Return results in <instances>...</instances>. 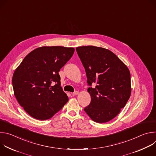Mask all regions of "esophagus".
<instances>
[{
    "instance_id": "esophagus-1",
    "label": "esophagus",
    "mask_w": 156,
    "mask_h": 156,
    "mask_svg": "<svg viewBox=\"0 0 156 156\" xmlns=\"http://www.w3.org/2000/svg\"><path fill=\"white\" fill-rule=\"evenodd\" d=\"M79 94V92L78 91H75L73 93V95H77V94Z\"/></svg>"
}]
</instances>
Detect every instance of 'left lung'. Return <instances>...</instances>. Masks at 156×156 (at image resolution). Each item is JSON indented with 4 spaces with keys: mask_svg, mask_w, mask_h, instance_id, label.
Wrapping results in <instances>:
<instances>
[{
    "mask_svg": "<svg viewBox=\"0 0 156 156\" xmlns=\"http://www.w3.org/2000/svg\"><path fill=\"white\" fill-rule=\"evenodd\" d=\"M85 69L90 104L84 109L93 121L102 123L115 118L131 95L130 72L112 52L93 46L76 48ZM97 86L93 88L92 83Z\"/></svg>",
    "mask_w": 156,
    "mask_h": 156,
    "instance_id": "left-lung-1",
    "label": "left lung"
}]
</instances>
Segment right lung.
<instances>
[{"label":"right lung","instance_id":"add662e5","mask_svg":"<svg viewBox=\"0 0 156 156\" xmlns=\"http://www.w3.org/2000/svg\"><path fill=\"white\" fill-rule=\"evenodd\" d=\"M74 51L72 48L41 47L29 53L15 70L14 95L32 117L49 119L68 102L69 98L60 86L58 72Z\"/></svg>","mask_w":156,"mask_h":156}]
</instances>
